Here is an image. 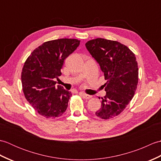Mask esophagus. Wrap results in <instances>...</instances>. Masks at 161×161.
Instances as JSON below:
<instances>
[{
    "mask_svg": "<svg viewBox=\"0 0 161 161\" xmlns=\"http://www.w3.org/2000/svg\"><path fill=\"white\" fill-rule=\"evenodd\" d=\"M81 95L82 96L84 99H90L92 96L91 95H87L86 93H81Z\"/></svg>",
    "mask_w": 161,
    "mask_h": 161,
    "instance_id": "34e87169",
    "label": "esophagus"
}]
</instances>
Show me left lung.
<instances>
[{
    "instance_id": "obj_1",
    "label": "left lung",
    "mask_w": 161,
    "mask_h": 161,
    "mask_svg": "<svg viewBox=\"0 0 161 161\" xmlns=\"http://www.w3.org/2000/svg\"><path fill=\"white\" fill-rule=\"evenodd\" d=\"M85 46L107 80L104 84L107 93L101 97V107L95 115L104 119L113 118L124 111L137 88L138 68L135 54L116 41L97 38Z\"/></svg>"
}]
</instances>
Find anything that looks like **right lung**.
Here are the masks:
<instances>
[{
	"label": "right lung",
	"instance_id": "right-lung-1",
	"mask_svg": "<svg viewBox=\"0 0 161 161\" xmlns=\"http://www.w3.org/2000/svg\"><path fill=\"white\" fill-rule=\"evenodd\" d=\"M80 41L59 39L43 43L25 61L21 73L24 95L39 114L47 118L62 115L72 95L58 85L65 59L77 49Z\"/></svg>",
	"mask_w": 161,
	"mask_h": 161
}]
</instances>
